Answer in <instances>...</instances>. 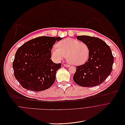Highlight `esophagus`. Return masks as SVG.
<instances>
[{"instance_id":"esophagus-1","label":"esophagus","mask_w":125,"mask_h":125,"mask_svg":"<svg viewBox=\"0 0 125 125\" xmlns=\"http://www.w3.org/2000/svg\"><path fill=\"white\" fill-rule=\"evenodd\" d=\"M63 65H64V66H65V67H69V65L66 64H63Z\"/></svg>"}]
</instances>
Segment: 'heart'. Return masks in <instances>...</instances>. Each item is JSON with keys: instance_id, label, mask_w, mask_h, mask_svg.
<instances>
[{"instance_id": "1", "label": "heart", "mask_w": 125, "mask_h": 125, "mask_svg": "<svg viewBox=\"0 0 125 125\" xmlns=\"http://www.w3.org/2000/svg\"><path fill=\"white\" fill-rule=\"evenodd\" d=\"M51 51L53 59L60 62L66 56L67 61L73 65H80L88 59L90 50L88 45L83 42L70 38H65L57 44Z\"/></svg>"}]
</instances>
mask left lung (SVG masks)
<instances>
[{"label": "left lung", "mask_w": 125, "mask_h": 125, "mask_svg": "<svg viewBox=\"0 0 125 125\" xmlns=\"http://www.w3.org/2000/svg\"><path fill=\"white\" fill-rule=\"evenodd\" d=\"M77 39L86 43L90 50L88 61L76 66L73 80L84 87L97 86L103 83L111 73L114 58L109 46L103 40L87 35L77 36Z\"/></svg>", "instance_id": "obj_1"}]
</instances>
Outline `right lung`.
Listing matches in <instances>:
<instances>
[{"mask_svg": "<svg viewBox=\"0 0 125 125\" xmlns=\"http://www.w3.org/2000/svg\"><path fill=\"white\" fill-rule=\"evenodd\" d=\"M62 38L40 36L30 40L17 50L13 68L14 76L22 87L39 92L52 86L62 64L55 63L50 59L51 50Z\"/></svg>", "mask_w": 125, "mask_h": 125, "instance_id": "right-lung-1", "label": "right lung"}]
</instances>
